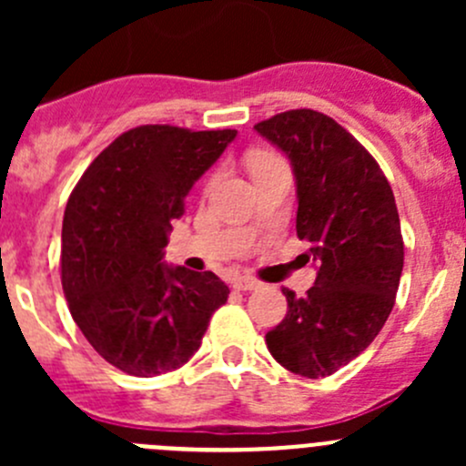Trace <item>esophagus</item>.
Returning <instances> with one entry per match:
<instances>
[{"label": "esophagus", "instance_id": "esophagus-1", "mask_svg": "<svg viewBox=\"0 0 466 466\" xmlns=\"http://www.w3.org/2000/svg\"><path fill=\"white\" fill-rule=\"evenodd\" d=\"M232 284H234V289H237V290H257V289H261L259 281L252 279V277H237Z\"/></svg>", "mask_w": 466, "mask_h": 466}]
</instances>
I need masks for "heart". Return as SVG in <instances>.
I'll return each mask as SVG.
<instances>
[{"instance_id":"1","label":"heart","mask_w":466,"mask_h":466,"mask_svg":"<svg viewBox=\"0 0 466 466\" xmlns=\"http://www.w3.org/2000/svg\"><path fill=\"white\" fill-rule=\"evenodd\" d=\"M270 159H275V155H270V153H252L250 157H248V167H250V171H252V168H257L263 162H270Z\"/></svg>"}]
</instances>
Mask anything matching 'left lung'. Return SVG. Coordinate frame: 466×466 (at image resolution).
Here are the masks:
<instances>
[{
  "mask_svg": "<svg viewBox=\"0 0 466 466\" xmlns=\"http://www.w3.org/2000/svg\"><path fill=\"white\" fill-rule=\"evenodd\" d=\"M255 130L290 159L295 228L318 263L304 298L284 289L289 311L266 345L289 372L329 377L368 350L394 307L403 270L397 203L377 159L331 116L289 110Z\"/></svg>",
  "mask_w": 466,
  "mask_h": 466,
  "instance_id": "obj_1",
  "label": "left lung"
}]
</instances>
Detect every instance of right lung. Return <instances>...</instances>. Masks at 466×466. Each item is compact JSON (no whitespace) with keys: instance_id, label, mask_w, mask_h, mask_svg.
Returning a JSON list of instances; mask_svg holds the SVG:
<instances>
[{"instance_id":"1","label":"right lung","mask_w":466,"mask_h":466,"mask_svg":"<svg viewBox=\"0 0 466 466\" xmlns=\"http://www.w3.org/2000/svg\"><path fill=\"white\" fill-rule=\"evenodd\" d=\"M237 130L139 126L119 135L69 196L63 290L98 356L133 377L182 368L229 289L214 272L167 266L171 220Z\"/></svg>"}]
</instances>
